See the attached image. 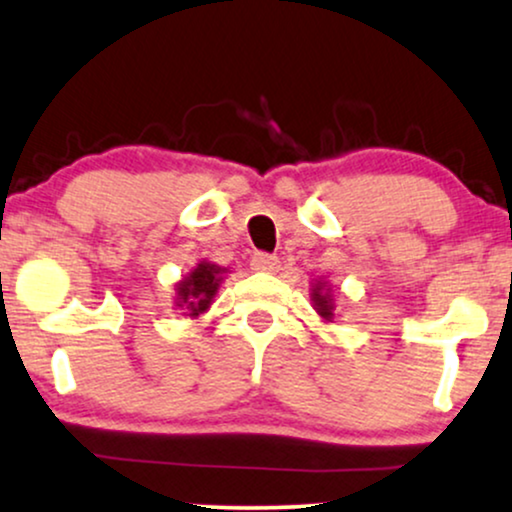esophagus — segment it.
<instances>
[{
	"instance_id": "1",
	"label": "esophagus",
	"mask_w": 512,
	"mask_h": 512,
	"mask_svg": "<svg viewBox=\"0 0 512 512\" xmlns=\"http://www.w3.org/2000/svg\"><path fill=\"white\" fill-rule=\"evenodd\" d=\"M278 258L273 254H266V251H256L254 256H251V268L258 270V273H275L278 270Z\"/></svg>"
}]
</instances>
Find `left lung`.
I'll return each mask as SVG.
<instances>
[{"instance_id":"8db88e82","label":"left lung","mask_w":512,"mask_h":512,"mask_svg":"<svg viewBox=\"0 0 512 512\" xmlns=\"http://www.w3.org/2000/svg\"><path fill=\"white\" fill-rule=\"evenodd\" d=\"M314 302H316L318 314L326 318V321H330V318H333V302H330L328 294L321 292V285L314 287Z\"/></svg>"}]
</instances>
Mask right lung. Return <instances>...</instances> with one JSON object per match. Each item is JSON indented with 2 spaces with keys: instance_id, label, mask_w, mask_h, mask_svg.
Segmentation results:
<instances>
[{
  "instance_id": "add662e5",
  "label": "right lung",
  "mask_w": 512,
  "mask_h": 512,
  "mask_svg": "<svg viewBox=\"0 0 512 512\" xmlns=\"http://www.w3.org/2000/svg\"><path fill=\"white\" fill-rule=\"evenodd\" d=\"M222 273L225 270L215 266V263H198V268L191 270L177 285V306H186L189 316L203 314L213 302L215 292H218Z\"/></svg>"
}]
</instances>
